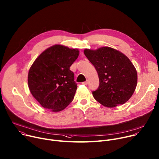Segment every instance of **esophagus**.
Instances as JSON below:
<instances>
[{"label":"esophagus","mask_w":159,"mask_h":159,"mask_svg":"<svg viewBox=\"0 0 159 159\" xmlns=\"http://www.w3.org/2000/svg\"><path fill=\"white\" fill-rule=\"evenodd\" d=\"M82 84H85V85H87V84H88V81H86L82 82Z\"/></svg>","instance_id":"obj_1"}]
</instances>
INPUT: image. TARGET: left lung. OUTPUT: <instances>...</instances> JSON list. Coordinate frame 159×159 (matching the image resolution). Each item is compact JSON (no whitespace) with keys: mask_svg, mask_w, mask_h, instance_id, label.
<instances>
[{"mask_svg":"<svg viewBox=\"0 0 159 159\" xmlns=\"http://www.w3.org/2000/svg\"><path fill=\"white\" fill-rule=\"evenodd\" d=\"M84 54L95 67L99 87L92 92L95 99L107 107L124 104L136 90L137 71L124 53L110 47L95 50L85 49Z\"/></svg>","mask_w":159,"mask_h":159,"instance_id":"8db88e82","label":"left lung"}]
</instances>
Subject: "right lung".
Here are the masks:
<instances>
[{"instance_id": "1", "label": "right lung", "mask_w": 159, "mask_h": 159, "mask_svg": "<svg viewBox=\"0 0 159 159\" xmlns=\"http://www.w3.org/2000/svg\"><path fill=\"white\" fill-rule=\"evenodd\" d=\"M79 53L78 49L55 44L35 60L29 71L28 85L41 106L58 112L72 101L77 84L69 67Z\"/></svg>"}]
</instances>
